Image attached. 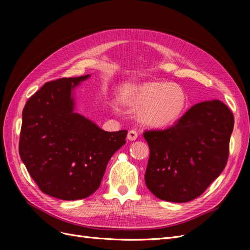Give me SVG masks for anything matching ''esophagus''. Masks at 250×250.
<instances>
[{"label":"esophagus","instance_id":"1","mask_svg":"<svg viewBox=\"0 0 250 250\" xmlns=\"http://www.w3.org/2000/svg\"><path fill=\"white\" fill-rule=\"evenodd\" d=\"M138 135H139V134H138L137 130L132 129V130H129V131H128V134H127V139L129 140V141H134V140H137Z\"/></svg>","mask_w":250,"mask_h":250}]
</instances>
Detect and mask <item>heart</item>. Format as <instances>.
<instances>
[{"mask_svg": "<svg viewBox=\"0 0 250 250\" xmlns=\"http://www.w3.org/2000/svg\"><path fill=\"white\" fill-rule=\"evenodd\" d=\"M128 106L141 108L140 117L146 125L165 128L176 123L188 106L184 87L176 83L146 82L132 88L125 97Z\"/></svg>", "mask_w": 250, "mask_h": 250, "instance_id": "obj_1", "label": "heart"}]
</instances>
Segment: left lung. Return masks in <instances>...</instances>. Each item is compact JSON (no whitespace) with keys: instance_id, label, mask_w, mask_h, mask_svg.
Returning <instances> with one entry per match:
<instances>
[{"instance_id":"8db88e82","label":"left lung","mask_w":250,"mask_h":250,"mask_svg":"<svg viewBox=\"0 0 250 250\" xmlns=\"http://www.w3.org/2000/svg\"><path fill=\"white\" fill-rule=\"evenodd\" d=\"M233 123L230 109L211 100L195 104L167 129L144 132L150 192L171 202L197 198L225 168Z\"/></svg>"}]
</instances>
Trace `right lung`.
Returning <instances> with one entry per match:
<instances>
[{
    "instance_id": "right-lung-1",
    "label": "right lung",
    "mask_w": 250,
    "mask_h": 250,
    "mask_svg": "<svg viewBox=\"0 0 250 250\" xmlns=\"http://www.w3.org/2000/svg\"><path fill=\"white\" fill-rule=\"evenodd\" d=\"M88 77L44 83L22 109L20 156L41 191L62 200L96 192L111 156L126 143L127 130L104 131L74 111L72 90Z\"/></svg>"
}]
</instances>
